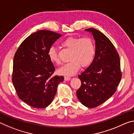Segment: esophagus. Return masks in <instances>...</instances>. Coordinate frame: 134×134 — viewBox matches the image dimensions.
<instances>
[{"label": "esophagus", "mask_w": 134, "mask_h": 134, "mask_svg": "<svg viewBox=\"0 0 134 134\" xmlns=\"http://www.w3.org/2000/svg\"><path fill=\"white\" fill-rule=\"evenodd\" d=\"M70 79H71V78H70V77H69V76H64V80L65 81H69V80H70Z\"/></svg>", "instance_id": "1"}]
</instances>
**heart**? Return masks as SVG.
Listing matches in <instances>:
<instances>
[{"label": "heart", "mask_w": 134, "mask_h": 134, "mask_svg": "<svg viewBox=\"0 0 134 134\" xmlns=\"http://www.w3.org/2000/svg\"><path fill=\"white\" fill-rule=\"evenodd\" d=\"M62 46L71 49L69 62L58 70L59 73L63 75L71 76L76 74L80 67H86L92 64L93 61L96 47L93 40L89 37L77 38L70 37L61 43ZM49 59L56 65H60L61 62L56 49L51 47L48 52Z\"/></svg>", "instance_id": "b5f03b06"}]
</instances>
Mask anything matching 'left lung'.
Wrapping results in <instances>:
<instances>
[{"mask_svg": "<svg viewBox=\"0 0 134 134\" xmlns=\"http://www.w3.org/2000/svg\"><path fill=\"white\" fill-rule=\"evenodd\" d=\"M91 32L96 42V54L89 67L78 77L81 86L76 92L80 102L94 108L103 103L115 93L122 78L119 54L109 39L94 28Z\"/></svg>", "mask_w": 134, "mask_h": 134, "instance_id": "left-lung-1", "label": "left lung"}]
</instances>
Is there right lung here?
I'll list each match as a JSON object with an SVG mask.
<instances>
[{"instance_id": "1", "label": "right lung", "mask_w": 134, "mask_h": 134, "mask_svg": "<svg viewBox=\"0 0 134 134\" xmlns=\"http://www.w3.org/2000/svg\"><path fill=\"white\" fill-rule=\"evenodd\" d=\"M62 35L40 30L32 34L18 47L13 58L12 83L19 98L35 108L50 105L63 76H53L55 67L49 49Z\"/></svg>"}]
</instances>
